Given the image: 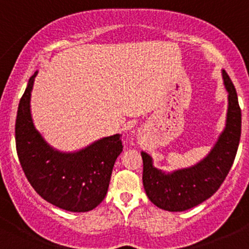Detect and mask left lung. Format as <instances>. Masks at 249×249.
<instances>
[{"label": "left lung", "mask_w": 249, "mask_h": 249, "mask_svg": "<svg viewBox=\"0 0 249 249\" xmlns=\"http://www.w3.org/2000/svg\"><path fill=\"white\" fill-rule=\"evenodd\" d=\"M222 78L228 92L226 124L207 156L192 166L166 172L154 166L148 153L141 152L143 188L160 209L185 211L200 204L217 191L231 170L241 136V109L234 84L224 70Z\"/></svg>", "instance_id": "8db88e82"}]
</instances>
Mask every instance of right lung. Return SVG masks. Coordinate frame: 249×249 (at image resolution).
<instances>
[{
  "label": "right lung",
  "mask_w": 249,
  "mask_h": 249,
  "mask_svg": "<svg viewBox=\"0 0 249 249\" xmlns=\"http://www.w3.org/2000/svg\"><path fill=\"white\" fill-rule=\"evenodd\" d=\"M38 71L18 103L15 140L20 164L31 185L45 200L72 213L95 209L108 192L111 172L122 152L120 134L104 136L73 152L50 145L36 128L31 96Z\"/></svg>",
  "instance_id": "right-lung-1"
}]
</instances>
